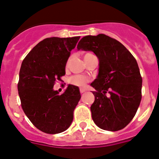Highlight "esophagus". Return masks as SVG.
Segmentation results:
<instances>
[{
	"label": "esophagus",
	"instance_id": "1",
	"mask_svg": "<svg viewBox=\"0 0 159 159\" xmlns=\"http://www.w3.org/2000/svg\"><path fill=\"white\" fill-rule=\"evenodd\" d=\"M79 91H80V93H82L85 92V91H86V90H85L84 88H80V89H79Z\"/></svg>",
	"mask_w": 159,
	"mask_h": 159
}]
</instances>
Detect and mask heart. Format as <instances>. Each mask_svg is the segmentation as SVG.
<instances>
[{
    "mask_svg": "<svg viewBox=\"0 0 159 159\" xmlns=\"http://www.w3.org/2000/svg\"><path fill=\"white\" fill-rule=\"evenodd\" d=\"M91 53H87V54L84 55V59L88 56H91ZM89 81V79H88L87 77L83 76V75H75L71 76V78H69V82L71 83V84L75 85V86L78 87H83Z\"/></svg>",
    "mask_w": 159,
    "mask_h": 159,
    "instance_id": "b5f03b06",
    "label": "heart"
}]
</instances>
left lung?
I'll list each match as a JSON object with an SVG mask.
<instances>
[{"mask_svg": "<svg viewBox=\"0 0 159 159\" xmlns=\"http://www.w3.org/2000/svg\"><path fill=\"white\" fill-rule=\"evenodd\" d=\"M77 48L92 51L99 58V73L91 84L96 90L91 106L93 122L108 131L126 127L142 99L143 78L136 58L121 43L104 34L84 36Z\"/></svg>", "mask_w": 159, "mask_h": 159, "instance_id": "left-lung-1", "label": "left lung"}]
</instances>
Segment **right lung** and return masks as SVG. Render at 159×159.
I'll list each match as a JSON object with an SVG mask.
<instances>
[{
  "label": "right lung",
  "mask_w": 159,
  "mask_h": 159,
  "mask_svg": "<svg viewBox=\"0 0 159 159\" xmlns=\"http://www.w3.org/2000/svg\"><path fill=\"white\" fill-rule=\"evenodd\" d=\"M80 36L50 37L39 42L23 59L17 84L21 107L38 129L48 134L66 130L81 99L79 89L68 85L62 94L53 90L66 75L70 52Z\"/></svg>",
  "instance_id": "right-lung-1"
}]
</instances>
